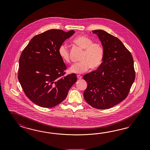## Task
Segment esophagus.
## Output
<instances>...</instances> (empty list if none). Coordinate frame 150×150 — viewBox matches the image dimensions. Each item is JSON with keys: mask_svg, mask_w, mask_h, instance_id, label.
I'll list each match as a JSON object with an SVG mask.
<instances>
[{"mask_svg": "<svg viewBox=\"0 0 150 150\" xmlns=\"http://www.w3.org/2000/svg\"><path fill=\"white\" fill-rule=\"evenodd\" d=\"M77 78L79 79H81L82 78V77H81V76H80V75H77Z\"/></svg>", "mask_w": 150, "mask_h": 150, "instance_id": "obj_1", "label": "esophagus"}]
</instances>
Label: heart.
Masks as SVG:
<instances>
[{"label":"heart","mask_w":150,"mask_h":150,"mask_svg":"<svg viewBox=\"0 0 150 150\" xmlns=\"http://www.w3.org/2000/svg\"><path fill=\"white\" fill-rule=\"evenodd\" d=\"M92 39L85 36H78L73 39V43L84 50L79 58L81 61L73 64L69 69L71 73H82L89 69H97L103 62L104 49L101 43H93ZM58 53L65 62H70L69 50L66 44H61Z\"/></svg>","instance_id":"obj_1"}]
</instances>
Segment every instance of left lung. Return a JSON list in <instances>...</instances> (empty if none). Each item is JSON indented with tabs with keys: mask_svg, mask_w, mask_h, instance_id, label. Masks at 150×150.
I'll return each instance as SVG.
<instances>
[{
	"mask_svg": "<svg viewBox=\"0 0 150 150\" xmlns=\"http://www.w3.org/2000/svg\"><path fill=\"white\" fill-rule=\"evenodd\" d=\"M104 49L103 62L96 70L86 74L84 98L91 106L104 110L113 107L128 96L135 81L133 56L119 39L105 30H92Z\"/></svg>",
	"mask_w": 150,
	"mask_h": 150,
	"instance_id": "8db88e82",
	"label": "left lung"
}]
</instances>
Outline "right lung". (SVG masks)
Here are the masks:
<instances>
[{"label": "right lung", "mask_w": 150, "mask_h": 150, "mask_svg": "<svg viewBox=\"0 0 150 150\" xmlns=\"http://www.w3.org/2000/svg\"><path fill=\"white\" fill-rule=\"evenodd\" d=\"M75 32L50 30L35 35L22 52L18 79L27 98L40 107L62 102L77 81L75 73L64 76L66 69L58 49Z\"/></svg>", "instance_id": "1"}]
</instances>
